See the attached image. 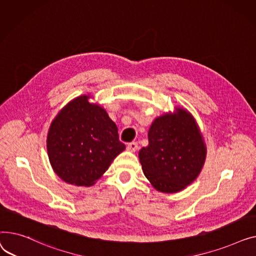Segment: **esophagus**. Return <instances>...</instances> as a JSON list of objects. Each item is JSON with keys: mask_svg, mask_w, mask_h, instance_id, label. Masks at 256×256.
Wrapping results in <instances>:
<instances>
[{"mask_svg": "<svg viewBox=\"0 0 256 256\" xmlns=\"http://www.w3.org/2000/svg\"><path fill=\"white\" fill-rule=\"evenodd\" d=\"M138 148V142H132L128 144V146H127L128 151H131V152L136 151Z\"/></svg>", "mask_w": 256, "mask_h": 256, "instance_id": "1", "label": "esophagus"}]
</instances>
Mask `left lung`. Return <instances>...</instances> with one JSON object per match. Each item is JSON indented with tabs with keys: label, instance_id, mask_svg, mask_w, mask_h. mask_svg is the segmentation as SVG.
Masks as SVG:
<instances>
[{
	"label": "left lung",
	"instance_id": "1",
	"mask_svg": "<svg viewBox=\"0 0 256 256\" xmlns=\"http://www.w3.org/2000/svg\"><path fill=\"white\" fill-rule=\"evenodd\" d=\"M148 136V144L138 156L146 178L158 191H181L196 178L204 162L206 146L188 112L180 110L178 116L157 118Z\"/></svg>",
	"mask_w": 256,
	"mask_h": 256
}]
</instances>
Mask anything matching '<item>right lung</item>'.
Masks as SVG:
<instances>
[{"label": "right lung", "mask_w": 256, "mask_h": 256, "mask_svg": "<svg viewBox=\"0 0 256 256\" xmlns=\"http://www.w3.org/2000/svg\"><path fill=\"white\" fill-rule=\"evenodd\" d=\"M88 96L74 99L54 120L48 135V153L54 172L76 186H91L108 170L126 146L116 124Z\"/></svg>", "instance_id": "1"}]
</instances>
